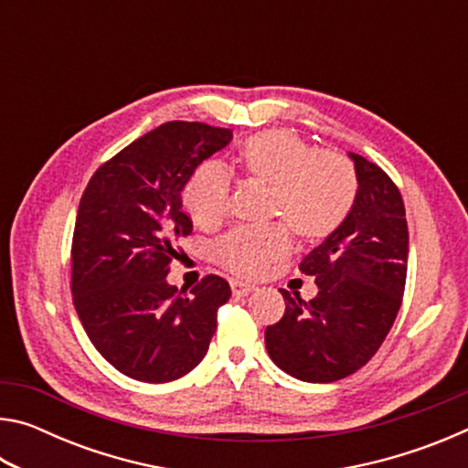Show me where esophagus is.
Masks as SVG:
<instances>
[{"mask_svg": "<svg viewBox=\"0 0 468 468\" xmlns=\"http://www.w3.org/2000/svg\"><path fill=\"white\" fill-rule=\"evenodd\" d=\"M231 291L235 297H245V295H250V292L256 291V284H250L243 281H231Z\"/></svg>", "mask_w": 468, "mask_h": 468, "instance_id": "obj_1", "label": "esophagus"}]
</instances>
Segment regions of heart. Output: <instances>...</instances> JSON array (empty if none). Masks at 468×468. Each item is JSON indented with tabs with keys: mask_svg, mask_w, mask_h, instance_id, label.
<instances>
[{
	"mask_svg": "<svg viewBox=\"0 0 468 468\" xmlns=\"http://www.w3.org/2000/svg\"><path fill=\"white\" fill-rule=\"evenodd\" d=\"M241 169L251 181L272 189L274 217L287 220L299 239L320 241L343 225L357 196L353 165L336 153H318L287 130L248 140ZM229 177L218 165H204L184 189V206L197 225H215L227 212ZM291 237L281 225L235 229L212 248L215 260L239 276H260L289 251Z\"/></svg>",
	"mask_w": 468,
	"mask_h": 468,
	"instance_id": "b5f03b06",
	"label": "heart"
}]
</instances>
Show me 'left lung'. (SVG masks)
Masks as SVG:
<instances>
[{"mask_svg":"<svg viewBox=\"0 0 468 468\" xmlns=\"http://www.w3.org/2000/svg\"><path fill=\"white\" fill-rule=\"evenodd\" d=\"M357 196L335 233L314 248L301 272L318 295L303 301L281 289L284 315L266 328L271 359L301 382H336L374 357L400 310L407 281L409 227L394 181L348 153Z\"/></svg>","mask_w":468,"mask_h":468,"instance_id":"left-lung-1","label":"left lung"}]
</instances>
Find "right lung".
Instances as JSON below:
<instances>
[{
	"label": "right lung",
	"instance_id": "1",
	"mask_svg": "<svg viewBox=\"0 0 468 468\" xmlns=\"http://www.w3.org/2000/svg\"><path fill=\"white\" fill-rule=\"evenodd\" d=\"M231 140V130L208 123H163L99 167L84 189L72 241L74 305L94 348L128 378L173 382L208 351L231 287L208 274L177 291L167 274L177 239L192 233L181 192Z\"/></svg>",
	"mask_w": 468,
	"mask_h": 468
}]
</instances>
